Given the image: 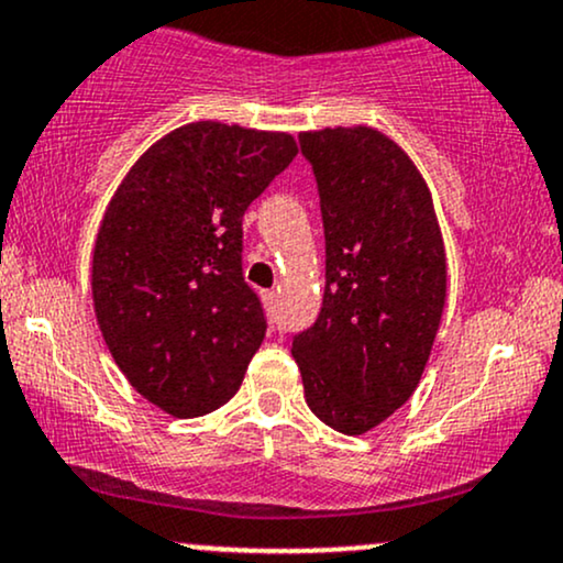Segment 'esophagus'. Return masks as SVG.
<instances>
[{
	"label": "esophagus",
	"instance_id": "obj_1",
	"mask_svg": "<svg viewBox=\"0 0 563 563\" xmlns=\"http://www.w3.org/2000/svg\"><path fill=\"white\" fill-rule=\"evenodd\" d=\"M262 299H264V303H267V307H275L277 294H275V290H262Z\"/></svg>",
	"mask_w": 563,
	"mask_h": 563
}]
</instances>
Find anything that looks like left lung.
I'll return each mask as SVG.
<instances>
[{
    "instance_id": "8db88e82",
    "label": "left lung",
    "mask_w": 563,
    "mask_h": 563,
    "mask_svg": "<svg viewBox=\"0 0 563 563\" xmlns=\"http://www.w3.org/2000/svg\"><path fill=\"white\" fill-rule=\"evenodd\" d=\"M318 183L325 294L294 335L309 410L363 434L416 391L442 320L448 269L429 187L376 129L299 134Z\"/></svg>"
}]
</instances>
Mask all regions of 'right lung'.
Returning <instances> with one entry per match:
<instances>
[{
    "label": "right lung",
    "mask_w": 563,
    "mask_h": 563,
    "mask_svg": "<svg viewBox=\"0 0 563 563\" xmlns=\"http://www.w3.org/2000/svg\"><path fill=\"white\" fill-rule=\"evenodd\" d=\"M290 134L198 121L126 174L95 243V312L115 365L161 410L196 418L241 389L267 333L243 277V214L296 158Z\"/></svg>",
    "instance_id": "obj_1"
}]
</instances>
